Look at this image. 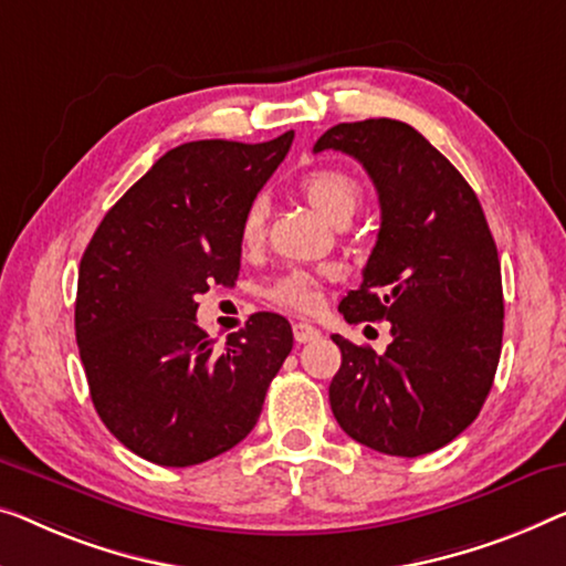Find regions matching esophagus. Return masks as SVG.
I'll return each mask as SVG.
<instances>
[{
	"label": "esophagus",
	"instance_id": "34e87169",
	"mask_svg": "<svg viewBox=\"0 0 566 566\" xmlns=\"http://www.w3.org/2000/svg\"><path fill=\"white\" fill-rule=\"evenodd\" d=\"M294 340L297 343H312V340H317L319 337V331L315 325H310V323H294Z\"/></svg>",
	"mask_w": 566,
	"mask_h": 566
}]
</instances>
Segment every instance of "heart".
I'll list each match as a JSON object with an SVG mask.
<instances>
[{
    "label": "heart",
    "instance_id": "1",
    "mask_svg": "<svg viewBox=\"0 0 566 566\" xmlns=\"http://www.w3.org/2000/svg\"><path fill=\"white\" fill-rule=\"evenodd\" d=\"M300 188L310 200V206L315 208L319 216H325L327 221H337V218L343 216H353V210H356L360 200V192H364L356 177L343 170H335V167H317V170H310L300 180ZM264 218H266V202L264 198H254L249 202L247 213H243V221H241L243 247H254V243H259L261 233H264ZM269 297H272L276 305H284L292 310L317 307L319 302L317 276L294 269V272L284 274L282 280L269 290Z\"/></svg>",
    "mask_w": 566,
    "mask_h": 566
}]
</instances>
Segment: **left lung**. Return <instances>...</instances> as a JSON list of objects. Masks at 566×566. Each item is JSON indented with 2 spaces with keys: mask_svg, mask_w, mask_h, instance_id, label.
Instances as JSON below:
<instances>
[{
  "mask_svg": "<svg viewBox=\"0 0 566 566\" xmlns=\"http://www.w3.org/2000/svg\"><path fill=\"white\" fill-rule=\"evenodd\" d=\"M356 157L376 185L381 229L364 282L343 297L348 323L389 319L378 356L343 335L331 407L353 440L419 458L452 442L483 409L503 343V284L480 200L415 126L396 119L337 124L315 151Z\"/></svg>",
  "mask_w": 566,
  "mask_h": 566,
  "instance_id": "obj_1",
  "label": "left lung"
}]
</instances>
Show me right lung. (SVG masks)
I'll return each mask as SVG.
<instances>
[{
  "instance_id": "1",
  "label": "right lung",
  "mask_w": 566,
  "mask_h": 566,
  "mask_svg": "<svg viewBox=\"0 0 566 566\" xmlns=\"http://www.w3.org/2000/svg\"><path fill=\"white\" fill-rule=\"evenodd\" d=\"M292 139L165 151L83 251L75 340L91 399L108 432L155 465H198L239 444L290 356L292 327L276 312L251 315L218 350L196 297L235 282L243 213Z\"/></svg>"
}]
</instances>
